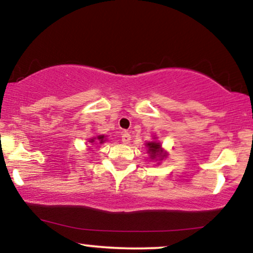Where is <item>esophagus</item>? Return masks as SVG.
I'll use <instances>...</instances> for the list:
<instances>
[{
  "instance_id": "1",
  "label": "esophagus",
  "mask_w": 253,
  "mask_h": 253,
  "mask_svg": "<svg viewBox=\"0 0 253 253\" xmlns=\"http://www.w3.org/2000/svg\"><path fill=\"white\" fill-rule=\"evenodd\" d=\"M121 141H123L124 144H128L130 141V134L128 132H125L123 133V135H121Z\"/></svg>"
}]
</instances>
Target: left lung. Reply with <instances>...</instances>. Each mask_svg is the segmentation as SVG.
Returning a JSON list of instances; mask_svg holds the SVG:
<instances>
[{
    "instance_id": "8db88e82",
    "label": "left lung",
    "mask_w": 253,
    "mask_h": 253,
    "mask_svg": "<svg viewBox=\"0 0 253 253\" xmlns=\"http://www.w3.org/2000/svg\"><path fill=\"white\" fill-rule=\"evenodd\" d=\"M147 146V153L150 155L151 159H163L164 157H167V152L162 149V145L158 141H150V143H146Z\"/></svg>"
}]
</instances>
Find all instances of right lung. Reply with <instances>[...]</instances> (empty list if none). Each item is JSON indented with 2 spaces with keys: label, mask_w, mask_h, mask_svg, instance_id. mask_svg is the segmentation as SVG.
<instances>
[{
  "label": "right lung",
  "mask_w": 253,
  "mask_h": 253,
  "mask_svg": "<svg viewBox=\"0 0 253 253\" xmlns=\"http://www.w3.org/2000/svg\"><path fill=\"white\" fill-rule=\"evenodd\" d=\"M104 135H97L96 138H92V139H90L89 140V143L90 144H102V143H104Z\"/></svg>",
  "instance_id": "add662e5"
}]
</instances>
